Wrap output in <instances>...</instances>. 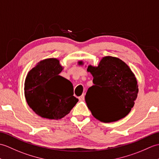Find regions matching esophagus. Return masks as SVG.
<instances>
[{
	"mask_svg": "<svg viewBox=\"0 0 159 159\" xmlns=\"http://www.w3.org/2000/svg\"><path fill=\"white\" fill-rule=\"evenodd\" d=\"M84 98H85V94H83L82 96H80L79 97V100L80 101H84Z\"/></svg>",
	"mask_w": 159,
	"mask_h": 159,
	"instance_id": "esophagus-1",
	"label": "esophagus"
}]
</instances>
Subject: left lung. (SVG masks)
Wrapping results in <instances>:
<instances>
[{
  "label": "left lung",
  "instance_id": "left-lung-1",
  "mask_svg": "<svg viewBox=\"0 0 159 159\" xmlns=\"http://www.w3.org/2000/svg\"><path fill=\"white\" fill-rule=\"evenodd\" d=\"M87 70L93 75L94 84L85 97L93 116L103 122L125 118L134 106L138 93L136 78L129 66L118 58L106 56L98 66L90 65Z\"/></svg>",
  "mask_w": 159,
  "mask_h": 159
}]
</instances>
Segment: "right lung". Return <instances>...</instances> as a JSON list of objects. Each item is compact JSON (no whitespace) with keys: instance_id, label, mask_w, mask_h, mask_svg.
<instances>
[{"instance_id":"1","label":"right lung","mask_w":159,"mask_h":159,"mask_svg":"<svg viewBox=\"0 0 159 159\" xmlns=\"http://www.w3.org/2000/svg\"><path fill=\"white\" fill-rule=\"evenodd\" d=\"M59 61L49 58L39 62L26 76L24 94L30 107L42 118L61 119L67 115L78 99L72 83L59 75Z\"/></svg>"}]
</instances>
